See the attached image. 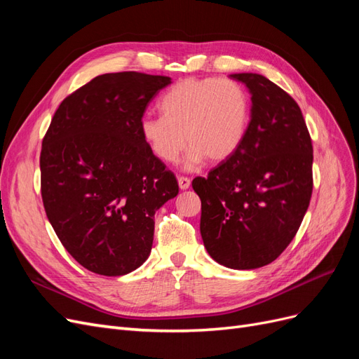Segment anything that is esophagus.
<instances>
[{
    "mask_svg": "<svg viewBox=\"0 0 359 359\" xmlns=\"http://www.w3.org/2000/svg\"><path fill=\"white\" fill-rule=\"evenodd\" d=\"M178 184H180V189H181V190H187V189L190 187L191 181H190V178H189V177H182V175H180V177H178Z\"/></svg>",
    "mask_w": 359,
    "mask_h": 359,
    "instance_id": "esophagus-1",
    "label": "esophagus"
}]
</instances>
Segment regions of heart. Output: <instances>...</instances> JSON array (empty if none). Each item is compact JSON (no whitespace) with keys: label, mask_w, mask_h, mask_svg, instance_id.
<instances>
[{"label":"heart","mask_w":359,"mask_h":359,"mask_svg":"<svg viewBox=\"0 0 359 359\" xmlns=\"http://www.w3.org/2000/svg\"><path fill=\"white\" fill-rule=\"evenodd\" d=\"M161 116H145L140 135L160 161L172 165L190 147L184 160L189 170L208 158L220 163L235 154L245 136L248 100L240 83L226 78L182 79L161 97Z\"/></svg>","instance_id":"b5f03b06"}]
</instances>
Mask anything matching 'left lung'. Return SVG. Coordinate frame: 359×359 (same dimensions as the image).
<instances>
[{
    "instance_id": "1",
    "label": "left lung",
    "mask_w": 359,
    "mask_h": 359,
    "mask_svg": "<svg viewBox=\"0 0 359 359\" xmlns=\"http://www.w3.org/2000/svg\"><path fill=\"white\" fill-rule=\"evenodd\" d=\"M231 78L252 93V119L235 154L191 186L206 252L227 268L255 269L276 260L299 229L313 191V145L285 90L256 73Z\"/></svg>"
}]
</instances>
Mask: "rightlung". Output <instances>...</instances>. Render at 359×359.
I'll return each mask as SVG.
<instances>
[{
    "label": "right lung",
    "instance_id": "1",
    "mask_svg": "<svg viewBox=\"0 0 359 359\" xmlns=\"http://www.w3.org/2000/svg\"><path fill=\"white\" fill-rule=\"evenodd\" d=\"M170 78L100 74L53 114L40 153V190L64 248L91 273H132L149 256L154 214L178 194L175 173L148 149L140 121Z\"/></svg>",
    "mask_w": 359,
    "mask_h": 359
}]
</instances>
